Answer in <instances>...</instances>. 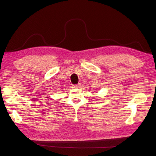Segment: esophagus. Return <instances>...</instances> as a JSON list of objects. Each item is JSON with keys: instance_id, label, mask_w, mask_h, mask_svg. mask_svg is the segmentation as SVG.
Wrapping results in <instances>:
<instances>
[{"instance_id": "obj_1", "label": "esophagus", "mask_w": 156, "mask_h": 156, "mask_svg": "<svg viewBox=\"0 0 156 156\" xmlns=\"http://www.w3.org/2000/svg\"><path fill=\"white\" fill-rule=\"evenodd\" d=\"M81 83H79L77 84H74V85H73V87L75 88H79L80 87H81Z\"/></svg>"}]
</instances>
